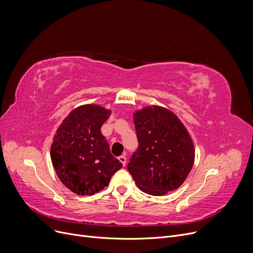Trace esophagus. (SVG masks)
Segmentation results:
<instances>
[{"instance_id": "esophagus-1", "label": "esophagus", "mask_w": 253, "mask_h": 253, "mask_svg": "<svg viewBox=\"0 0 253 253\" xmlns=\"http://www.w3.org/2000/svg\"><path fill=\"white\" fill-rule=\"evenodd\" d=\"M118 160H119V162L123 164V166H126V155H120V156H118Z\"/></svg>"}]
</instances>
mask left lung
<instances>
[{
    "label": "left lung",
    "instance_id": "1",
    "mask_svg": "<svg viewBox=\"0 0 253 253\" xmlns=\"http://www.w3.org/2000/svg\"><path fill=\"white\" fill-rule=\"evenodd\" d=\"M139 142L127 164L137 186L145 194L164 196L177 189L195 162V147L180 119L164 107H145L134 113Z\"/></svg>",
    "mask_w": 253,
    "mask_h": 253
}]
</instances>
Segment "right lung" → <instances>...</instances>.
<instances>
[{"label": "right lung", "mask_w": 253, "mask_h": 253, "mask_svg": "<svg viewBox=\"0 0 253 253\" xmlns=\"http://www.w3.org/2000/svg\"><path fill=\"white\" fill-rule=\"evenodd\" d=\"M111 110L82 105L56 129L50 156L62 183L74 194L91 196L105 188L123 164L110 152L101 127Z\"/></svg>", "instance_id": "add662e5"}]
</instances>
